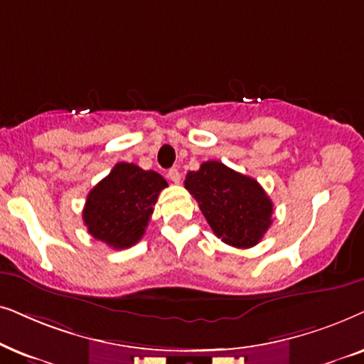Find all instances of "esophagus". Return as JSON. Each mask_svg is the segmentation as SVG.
Segmentation results:
<instances>
[{
	"label": "esophagus",
	"mask_w": 364,
	"mask_h": 364,
	"mask_svg": "<svg viewBox=\"0 0 364 364\" xmlns=\"http://www.w3.org/2000/svg\"><path fill=\"white\" fill-rule=\"evenodd\" d=\"M168 178L171 179L173 183H176V185H178L179 181H181V174H179V171H178L176 168H171V169H169V171H168Z\"/></svg>",
	"instance_id": "34e87169"
}]
</instances>
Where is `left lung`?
<instances>
[{"mask_svg":"<svg viewBox=\"0 0 364 364\" xmlns=\"http://www.w3.org/2000/svg\"><path fill=\"white\" fill-rule=\"evenodd\" d=\"M185 188L213 232L235 248L258 245L273 223V201L259 183L220 161H205L188 173Z\"/></svg>","mask_w":364,"mask_h":364,"instance_id":"8db88e82","label":"left lung"}]
</instances>
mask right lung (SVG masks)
Returning a JSON list of instances; mask_svg holds the SVG:
<instances>
[{"label":"right lung","instance_id":"right-lung-1","mask_svg":"<svg viewBox=\"0 0 364 364\" xmlns=\"http://www.w3.org/2000/svg\"><path fill=\"white\" fill-rule=\"evenodd\" d=\"M166 179L133 163H116L86 198L83 221L95 240L124 250L143 238Z\"/></svg>","mask_w":364,"mask_h":364}]
</instances>
